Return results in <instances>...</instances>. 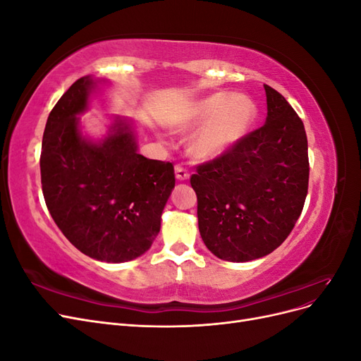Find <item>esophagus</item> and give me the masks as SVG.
Segmentation results:
<instances>
[{
	"label": "esophagus",
	"instance_id": "obj_1",
	"mask_svg": "<svg viewBox=\"0 0 361 361\" xmlns=\"http://www.w3.org/2000/svg\"><path fill=\"white\" fill-rule=\"evenodd\" d=\"M174 173H176V179L178 180H187L190 179V171L185 169L180 164H178L176 167H174Z\"/></svg>",
	"mask_w": 361,
	"mask_h": 361
}]
</instances>
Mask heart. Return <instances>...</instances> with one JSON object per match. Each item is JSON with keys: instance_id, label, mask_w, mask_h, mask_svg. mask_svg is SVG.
Returning <instances> with one entry per match:
<instances>
[{"instance_id": "heart-1", "label": "heart", "mask_w": 361, "mask_h": 361, "mask_svg": "<svg viewBox=\"0 0 361 361\" xmlns=\"http://www.w3.org/2000/svg\"><path fill=\"white\" fill-rule=\"evenodd\" d=\"M256 116V104L248 96L216 92L192 102L176 120V128H199L190 149L197 158L212 159L232 149L248 133Z\"/></svg>"}]
</instances>
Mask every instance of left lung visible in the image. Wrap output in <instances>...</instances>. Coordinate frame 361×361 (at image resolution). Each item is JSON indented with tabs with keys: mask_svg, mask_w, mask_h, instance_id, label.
<instances>
[{
	"mask_svg": "<svg viewBox=\"0 0 361 361\" xmlns=\"http://www.w3.org/2000/svg\"><path fill=\"white\" fill-rule=\"evenodd\" d=\"M268 116L226 154L197 166L204 245L223 260L248 262L272 253L301 215L309 188L307 135L289 102L264 84Z\"/></svg>",
	"mask_w": 361,
	"mask_h": 361,
	"instance_id": "obj_1",
	"label": "left lung"
}]
</instances>
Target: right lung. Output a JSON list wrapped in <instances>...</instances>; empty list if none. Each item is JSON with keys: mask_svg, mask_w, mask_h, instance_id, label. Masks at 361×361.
I'll return each instance as SVG.
<instances>
[{"mask_svg": "<svg viewBox=\"0 0 361 361\" xmlns=\"http://www.w3.org/2000/svg\"><path fill=\"white\" fill-rule=\"evenodd\" d=\"M96 81L82 76L49 113L40 154L42 191L63 235L81 253L128 262L150 248L171 190V162L137 154L130 123L116 118L99 143L80 133Z\"/></svg>", "mask_w": 361, "mask_h": 361, "instance_id": "right-lung-1", "label": "right lung"}]
</instances>
